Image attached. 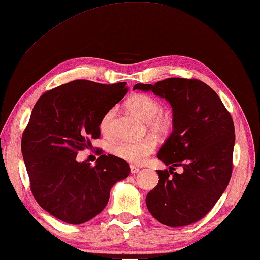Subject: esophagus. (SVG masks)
<instances>
[{
  "label": "esophagus",
  "mask_w": 260,
  "mask_h": 260,
  "mask_svg": "<svg viewBox=\"0 0 260 260\" xmlns=\"http://www.w3.org/2000/svg\"><path fill=\"white\" fill-rule=\"evenodd\" d=\"M138 172H140V168L134 166V165L131 166V173H132V174H137Z\"/></svg>",
  "instance_id": "obj_1"
}]
</instances>
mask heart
<instances>
[{
  "instance_id": "1",
  "label": "heart",
  "mask_w": 260,
  "mask_h": 260,
  "mask_svg": "<svg viewBox=\"0 0 260 260\" xmlns=\"http://www.w3.org/2000/svg\"><path fill=\"white\" fill-rule=\"evenodd\" d=\"M126 107L131 113L146 122L148 129L156 135H165L171 131L173 119L171 115L161 112L160 103L149 95L135 94L126 101ZM115 110L111 108L102 116L100 128L107 134L111 132ZM156 142L152 137L136 142H119L112 147V153L117 157L131 162L132 165H142L155 152Z\"/></svg>"
}]
</instances>
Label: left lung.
<instances>
[{"instance_id":"1","label":"left lung","mask_w":260,"mask_h":260,"mask_svg":"<svg viewBox=\"0 0 260 260\" xmlns=\"http://www.w3.org/2000/svg\"><path fill=\"white\" fill-rule=\"evenodd\" d=\"M133 89L165 99L173 110V132L157 154L170 170L157 171V186L146 196L155 219L170 227L202 219L220 198L233 171L234 122L219 96L198 80L170 77ZM182 166L184 171L173 172Z\"/></svg>"}]
</instances>
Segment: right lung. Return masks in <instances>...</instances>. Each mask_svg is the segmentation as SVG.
Listing matches in <instances>:
<instances>
[{
    "label": "right lung",
    "mask_w": 260,
    "mask_h": 260,
    "mask_svg": "<svg viewBox=\"0 0 260 260\" xmlns=\"http://www.w3.org/2000/svg\"><path fill=\"white\" fill-rule=\"evenodd\" d=\"M126 93V82L76 80L47 90L34 105L22 135L23 159L36 202L57 219L78 225L94 218L112 187L129 175L128 162L111 154L95 166L76 160L90 138L100 137L102 116Z\"/></svg>",
    "instance_id": "1"
}]
</instances>
